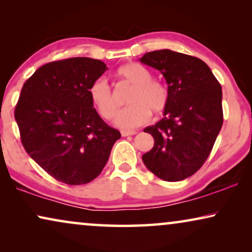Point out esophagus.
I'll list each match as a JSON object with an SVG mask.
<instances>
[{
  "mask_svg": "<svg viewBox=\"0 0 252 252\" xmlns=\"http://www.w3.org/2000/svg\"><path fill=\"white\" fill-rule=\"evenodd\" d=\"M134 134H136L135 130H122L123 136H129V135H134Z\"/></svg>",
  "mask_w": 252,
  "mask_h": 252,
  "instance_id": "34e87169",
  "label": "esophagus"
}]
</instances>
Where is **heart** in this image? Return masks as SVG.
Wrapping results in <instances>:
<instances>
[{
  "label": "heart",
  "mask_w": 252,
  "mask_h": 252,
  "mask_svg": "<svg viewBox=\"0 0 252 252\" xmlns=\"http://www.w3.org/2000/svg\"><path fill=\"white\" fill-rule=\"evenodd\" d=\"M118 75L128 84L135 86L129 96V106L122 109L115 117V124L120 128L132 129L148 123L151 111L161 113L168 103V91L160 81L154 80L149 68L139 63H129L118 70ZM89 96L99 116L110 119L117 110L116 96L104 77L93 81Z\"/></svg>",
  "instance_id": "1"
}]
</instances>
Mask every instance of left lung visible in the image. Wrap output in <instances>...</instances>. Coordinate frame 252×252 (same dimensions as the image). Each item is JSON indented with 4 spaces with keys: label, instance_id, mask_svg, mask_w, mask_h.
<instances>
[{
    "label": "left lung",
    "instance_id": "left-lung-1",
    "mask_svg": "<svg viewBox=\"0 0 252 252\" xmlns=\"http://www.w3.org/2000/svg\"><path fill=\"white\" fill-rule=\"evenodd\" d=\"M140 61L160 71L168 85L163 119L144 128L155 144L142 160L161 180H185L205 163L221 129V86L197 57L163 49Z\"/></svg>",
    "mask_w": 252,
    "mask_h": 252
}]
</instances>
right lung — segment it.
Returning <instances> with one entry per match:
<instances>
[{
    "label": "right lung",
    "instance_id": "obj_1",
    "mask_svg": "<svg viewBox=\"0 0 252 252\" xmlns=\"http://www.w3.org/2000/svg\"><path fill=\"white\" fill-rule=\"evenodd\" d=\"M108 70L99 60L73 57L37 68L24 84L15 118L26 153L67 185L98 177L120 132L94 109L89 87Z\"/></svg>",
    "mask_w": 252,
    "mask_h": 252
}]
</instances>
